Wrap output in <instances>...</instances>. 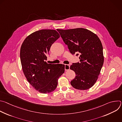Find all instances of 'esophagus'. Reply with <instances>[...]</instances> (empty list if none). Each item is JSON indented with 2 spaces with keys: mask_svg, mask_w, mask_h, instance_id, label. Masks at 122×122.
Wrapping results in <instances>:
<instances>
[{
  "mask_svg": "<svg viewBox=\"0 0 122 122\" xmlns=\"http://www.w3.org/2000/svg\"><path fill=\"white\" fill-rule=\"evenodd\" d=\"M69 69H70V65L65 64V70L66 71H68Z\"/></svg>",
  "mask_w": 122,
  "mask_h": 122,
  "instance_id": "esophagus-1",
  "label": "esophagus"
}]
</instances>
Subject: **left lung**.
<instances>
[{
	"instance_id": "8db88e82",
	"label": "left lung",
	"mask_w": 122,
	"mask_h": 122,
	"mask_svg": "<svg viewBox=\"0 0 122 122\" xmlns=\"http://www.w3.org/2000/svg\"><path fill=\"white\" fill-rule=\"evenodd\" d=\"M57 30L71 53L80 54V62L73 63L70 67L76 74L71 85L78 90L90 88L97 81L104 63L100 40L97 35L85 28Z\"/></svg>"
}]
</instances>
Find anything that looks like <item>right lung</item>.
Here are the masks:
<instances>
[{
	"mask_svg": "<svg viewBox=\"0 0 122 122\" xmlns=\"http://www.w3.org/2000/svg\"><path fill=\"white\" fill-rule=\"evenodd\" d=\"M59 37L55 30H40L27 37L21 47L20 59L24 73L34 88L43 94L56 89L58 79L65 71L64 65L46 62L51 45Z\"/></svg>",
	"mask_w": 122,
	"mask_h": 122,
	"instance_id": "add662e5",
	"label": "right lung"
}]
</instances>
